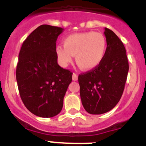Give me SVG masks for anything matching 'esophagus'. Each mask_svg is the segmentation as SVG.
<instances>
[{"mask_svg": "<svg viewBox=\"0 0 146 146\" xmlns=\"http://www.w3.org/2000/svg\"><path fill=\"white\" fill-rule=\"evenodd\" d=\"M77 80H78V75L76 74V73H73V80H74V81H76Z\"/></svg>", "mask_w": 146, "mask_h": 146, "instance_id": "obj_1", "label": "esophagus"}]
</instances>
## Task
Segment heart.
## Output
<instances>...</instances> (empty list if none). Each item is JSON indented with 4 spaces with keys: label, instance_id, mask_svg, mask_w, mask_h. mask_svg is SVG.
I'll use <instances>...</instances> for the list:
<instances>
[{
    "label": "heart",
    "instance_id": "1",
    "mask_svg": "<svg viewBox=\"0 0 146 146\" xmlns=\"http://www.w3.org/2000/svg\"><path fill=\"white\" fill-rule=\"evenodd\" d=\"M107 52V40L102 33L86 32L68 35L64 40V47L56 48L57 59L66 66L75 56L76 63L83 70H90L99 66Z\"/></svg>",
    "mask_w": 146,
    "mask_h": 146
}]
</instances>
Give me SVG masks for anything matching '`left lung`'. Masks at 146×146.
<instances>
[{
    "instance_id": "8db88e82",
    "label": "left lung",
    "mask_w": 146,
    "mask_h": 146,
    "mask_svg": "<svg viewBox=\"0 0 146 146\" xmlns=\"http://www.w3.org/2000/svg\"><path fill=\"white\" fill-rule=\"evenodd\" d=\"M107 52L95 69L79 75L80 97L85 110L91 114H102L116 106L122 96L129 63L123 42L113 31L104 29Z\"/></svg>"
}]
</instances>
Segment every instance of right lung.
Here are the masks:
<instances>
[{"label":"right lung","mask_w":146,"mask_h":146,"mask_svg":"<svg viewBox=\"0 0 146 146\" xmlns=\"http://www.w3.org/2000/svg\"><path fill=\"white\" fill-rule=\"evenodd\" d=\"M64 29L42 25L23 43L16 76L19 96L31 113L52 117L61 111L73 73L57 64L56 42Z\"/></svg>","instance_id":"obj_1"}]
</instances>
